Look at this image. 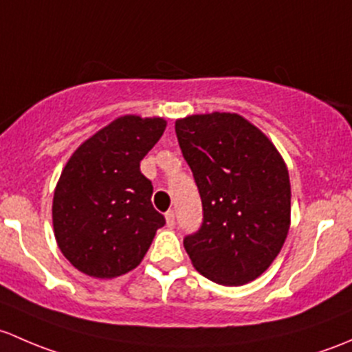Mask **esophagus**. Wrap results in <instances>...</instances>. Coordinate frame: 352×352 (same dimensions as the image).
Here are the masks:
<instances>
[{
  "label": "esophagus",
  "mask_w": 352,
  "mask_h": 352,
  "mask_svg": "<svg viewBox=\"0 0 352 352\" xmlns=\"http://www.w3.org/2000/svg\"><path fill=\"white\" fill-rule=\"evenodd\" d=\"M166 222H168V227H175L176 226L175 210H168V212H166Z\"/></svg>",
  "instance_id": "34e87169"
}]
</instances>
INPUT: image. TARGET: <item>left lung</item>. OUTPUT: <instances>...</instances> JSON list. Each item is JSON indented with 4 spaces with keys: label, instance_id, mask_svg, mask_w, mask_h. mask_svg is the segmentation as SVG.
<instances>
[{
    "label": "left lung",
    "instance_id": "obj_1",
    "mask_svg": "<svg viewBox=\"0 0 352 352\" xmlns=\"http://www.w3.org/2000/svg\"><path fill=\"white\" fill-rule=\"evenodd\" d=\"M201 198L200 229L184 235L191 263L208 280H256L289 229V177L276 147L235 113L191 115L175 125Z\"/></svg>",
    "mask_w": 352,
    "mask_h": 352
}]
</instances>
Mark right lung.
I'll list each match as a JSON object with an SVG mask.
<instances>
[{
    "label": "right lung",
    "mask_w": 352,
    "mask_h": 352,
    "mask_svg": "<svg viewBox=\"0 0 352 352\" xmlns=\"http://www.w3.org/2000/svg\"><path fill=\"white\" fill-rule=\"evenodd\" d=\"M162 118H117L72 154L54 193L57 244L69 263L95 278L129 273L166 223L152 206L140 161L161 139Z\"/></svg>",
    "instance_id": "1"
}]
</instances>
